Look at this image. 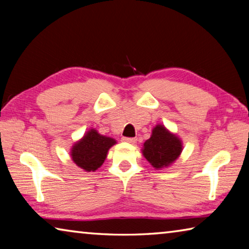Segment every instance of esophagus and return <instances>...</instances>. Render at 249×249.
Wrapping results in <instances>:
<instances>
[{
  "mask_svg": "<svg viewBox=\"0 0 249 249\" xmlns=\"http://www.w3.org/2000/svg\"><path fill=\"white\" fill-rule=\"evenodd\" d=\"M122 141L125 142H128V144H135V142H137L136 137H123L122 138Z\"/></svg>",
  "mask_w": 249,
  "mask_h": 249,
  "instance_id": "34e87169",
  "label": "esophagus"
}]
</instances>
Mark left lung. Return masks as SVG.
Here are the masks:
<instances>
[{
  "mask_svg": "<svg viewBox=\"0 0 249 249\" xmlns=\"http://www.w3.org/2000/svg\"><path fill=\"white\" fill-rule=\"evenodd\" d=\"M182 149V141L178 135L165 125L157 124L151 130L149 140L142 145V153L156 170H160L171 166L180 157Z\"/></svg>",
  "mask_w": 249,
  "mask_h": 249,
  "instance_id": "1",
  "label": "left lung"
}]
</instances>
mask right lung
Masks as SVG:
<instances>
[{
    "label": "right lung",
    "mask_w": 249,
    "mask_h": 249,
    "mask_svg": "<svg viewBox=\"0 0 249 249\" xmlns=\"http://www.w3.org/2000/svg\"><path fill=\"white\" fill-rule=\"evenodd\" d=\"M116 142L114 138L104 136L95 128H90L71 147V159L84 171H95L103 165L109 148Z\"/></svg>",
    "instance_id": "right-lung-1"
}]
</instances>
